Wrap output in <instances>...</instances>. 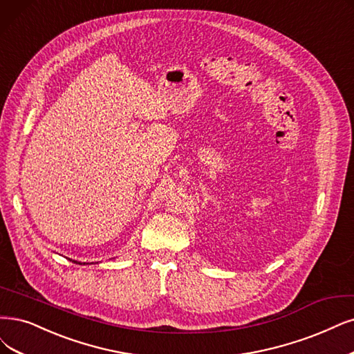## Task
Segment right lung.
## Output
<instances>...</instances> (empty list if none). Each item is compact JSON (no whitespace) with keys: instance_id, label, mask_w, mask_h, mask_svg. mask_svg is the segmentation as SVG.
<instances>
[{"instance_id":"right-lung-1","label":"right lung","mask_w":354,"mask_h":354,"mask_svg":"<svg viewBox=\"0 0 354 354\" xmlns=\"http://www.w3.org/2000/svg\"><path fill=\"white\" fill-rule=\"evenodd\" d=\"M73 263H75V261H73Z\"/></svg>"}]
</instances>
